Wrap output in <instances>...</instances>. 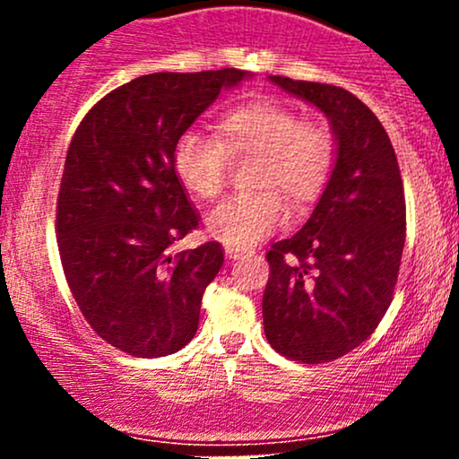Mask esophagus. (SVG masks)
<instances>
[{
    "label": "esophagus",
    "mask_w": 459,
    "mask_h": 459,
    "mask_svg": "<svg viewBox=\"0 0 459 459\" xmlns=\"http://www.w3.org/2000/svg\"><path fill=\"white\" fill-rule=\"evenodd\" d=\"M224 252L229 259H239V256L246 255V250H241V247H235V246H226Z\"/></svg>",
    "instance_id": "1"
}]
</instances>
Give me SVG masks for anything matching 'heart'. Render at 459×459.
Segmentation results:
<instances>
[{"label": "heart", "instance_id": "1", "mask_svg": "<svg viewBox=\"0 0 459 459\" xmlns=\"http://www.w3.org/2000/svg\"><path fill=\"white\" fill-rule=\"evenodd\" d=\"M230 160L259 157L252 187L259 194L226 200L209 213L207 230L226 246L259 244L287 220L289 203H313L324 192L336 160V140L321 120H302L293 105L255 97L235 105L215 123V138L183 131L172 149V170L198 200L222 196Z\"/></svg>", "mask_w": 459, "mask_h": 459}]
</instances>
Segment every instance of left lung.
I'll use <instances>...</instances> for the list:
<instances>
[{
    "mask_svg": "<svg viewBox=\"0 0 459 459\" xmlns=\"http://www.w3.org/2000/svg\"><path fill=\"white\" fill-rule=\"evenodd\" d=\"M328 116L336 161L308 222L267 252L263 328L291 360L345 356L391 307L405 244V196L386 129L339 86L270 77Z\"/></svg>",
    "mask_w": 459,
    "mask_h": 459,
    "instance_id": "obj_1",
    "label": "left lung"
}]
</instances>
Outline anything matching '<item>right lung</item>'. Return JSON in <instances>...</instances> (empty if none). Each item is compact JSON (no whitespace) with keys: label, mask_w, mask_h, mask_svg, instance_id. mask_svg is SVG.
Here are the masks:
<instances>
[{"label":"right lung","mask_w":459,"mask_h":459,"mask_svg":"<svg viewBox=\"0 0 459 459\" xmlns=\"http://www.w3.org/2000/svg\"><path fill=\"white\" fill-rule=\"evenodd\" d=\"M244 77L250 73L237 68L135 77L105 94L73 135L57 194V250L82 315L125 354H175L196 334L224 250L207 241L172 255L198 226L172 149Z\"/></svg>","instance_id":"add662e5"}]
</instances>
